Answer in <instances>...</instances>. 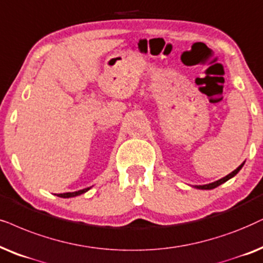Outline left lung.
<instances>
[{
  "instance_id": "8db88e82",
  "label": "left lung",
  "mask_w": 263,
  "mask_h": 263,
  "mask_svg": "<svg viewBox=\"0 0 263 263\" xmlns=\"http://www.w3.org/2000/svg\"><path fill=\"white\" fill-rule=\"evenodd\" d=\"M244 165V163L243 164H240L239 166H238V168L234 170V172H232L231 174H228L227 176H224V177H222V179H220L219 181H215V182H213V183H209V185H203V186H196L197 189H200V190H213V189H215V187H217V186H220L221 183H223V182H226L227 180H230L231 177H233L234 175H236V174H238V172H239V170L241 169V166Z\"/></svg>"
}]
</instances>
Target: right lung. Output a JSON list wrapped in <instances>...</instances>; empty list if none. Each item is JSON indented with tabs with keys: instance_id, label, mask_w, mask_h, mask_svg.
Returning a JSON list of instances; mask_svg holds the SVG:
<instances>
[{
	"instance_id": "right-lung-1",
	"label": "right lung",
	"mask_w": 263,
	"mask_h": 263,
	"mask_svg": "<svg viewBox=\"0 0 263 263\" xmlns=\"http://www.w3.org/2000/svg\"><path fill=\"white\" fill-rule=\"evenodd\" d=\"M90 187H87V189H83V190H80V191H76V192H67V193H60L58 194V197H61V198H70V197H76L78 194H82L84 192H87L88 190H89Z\"/></svg>"
}]
</instances>
